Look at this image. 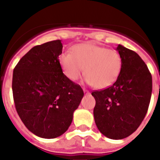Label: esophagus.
I'll list each match as a JSON object with an SVG mask.
<instances>
[{"instance_id": "1", "label": "esophagus", "mask_w": 160, "mask_h": 160, "mask_svg": "<svg viewBox=\"0 0 160 160\" xmlns=\"http://www.w3.org/2000/svg\"><path fill=\"white\" fill-rule=\"evenodd\" d=\"M83 90H84V93H85V95H90V92H89V91H88L87 90H85V89H83Z\"/></svg>"}]
</instances>
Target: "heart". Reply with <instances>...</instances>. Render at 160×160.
Masks as SVG:
<instances>
[{
  "label": "heart",
  "instance_id": "obj_1",
  "mask_svg": "<svg viewBox=\"0 0 160 160\" xmlns=\"http://www.w3.org/2000/svg\"><path fill=\"white\" fill-rule=\"evenodd\" d=\"M59 63L64 74L73 81L80 79L85 67V82L96 89L113 85L122 68L121 56L116 51L90 42L73 46L72 53L62 52Z\"/></svg>",
  "mask_w": 160,
  "mask_h": 160
}]
</instances>
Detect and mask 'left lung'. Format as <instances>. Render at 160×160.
Here are the masks:
<instances>
[{"instance_id": "1", "label": "left lung", "mask_w": 160, "mask_h": 160, "mask_svg": "<svg viewBox=\"0 0 160 160\" xmlns=\"http://www.w3.org/2000/svg\"><path fill=\"white\" fill-rule=\"evenodd\" d=\"M122 68L116 81L96 90L94 118L98 129L107 138L121 139L133 134L145 117L152 93V76L136 52L119 45Z\"/></svg>"}]
</instances>
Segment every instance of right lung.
I'll return each mask as SVG.
<instances>
[{
    "label": "right lung",
    "instance_id": "right-lung-1",
    "mask_svg": "<svg viewBox=\"0 0 160 160\" xmlns=\"http://www.w3.org/2000/svg\"><path fill=\"white\" fill-rule=\"evenodd\" d=\"M62 48L60 40L34 46L13 70L16 111L26 128L44 139L67 130L84 96L80 85L63 74L59 63Z\"/></svg>",
    "mask_w": 160,
    "mask_h": 160
}]
</instances>
